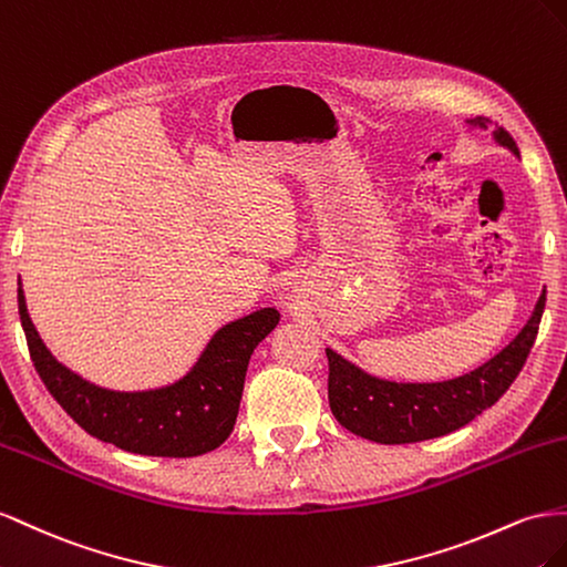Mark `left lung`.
I'll list each match as a JSON object with an SVG mask.
<instances>
[{"instance_id":"8db88e82","label":"left lung","mask_w":567,"mask_h":567,"mask_svg":"<svg viewBox=\"0 0 567 567\" xmlns=\"http://www.w3.org/2000/svg\"><path fill=\"white\" fill-rule=\"evenodd\" d=\"M467 123L487 127L492 121L477 116ZM494 140L501 147H508L515 156H520L515 140L504 127H496ZM544 306L546 289L527 326L504 351H498L494 359L471 373L444 382L380 380L363 373L337 351L326 349L332 415L349 432L378 444L425 442L467 425L482 411L494 406L523 370L539 332Z\"/></svg>"}]
</instances>
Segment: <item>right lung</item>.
<instances>
[{
    "instance_id": "obj_1",
    "label": "right lung",
    "mask_w": 567,
    "mask_h": 567,
    "mask_svg": "<svg viewBox=\"0 0 567 567\" xmlns=\"http://www.w3.org/2000/svg\"><path fill=\"white\" fill-rule=\"evenodd\" d=\"M19 313L32 365L80 427L131 454L166 458L202 456L228 440L251 353L280 320L275 309L233 320L212 337L183 380L150 392H113L83 380L54 359L28 316L21 282Z\"/></svg>"
}]
</instances>
